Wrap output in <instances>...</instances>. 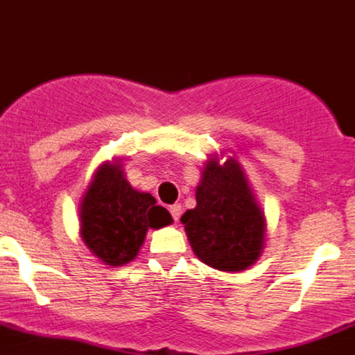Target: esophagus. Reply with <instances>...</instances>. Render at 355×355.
I'll use <instances>...</instances> for the list:
<instances>
[{"mask_svg":"<svg viewBox=\"0 0 355 355\" xmlns=\"http://www.w3.org/2000/svg\"><path fill=\"white\" fill-rule=\"evenodd\" d=\"M168 211H171V214H172V218H174V221H180V218H181V204L171 205V209H168Z\"/></svg>","mask_w":355,"mask_h":355,"instance_id":"obj_1","label":"esophagus"}]
</instances>
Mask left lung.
<instances>
[{
    "label": "left lung",
    "instance_id": "1",
    "mask_svg": "<svg viewBox=\"0 0 355 355\" xmlns=\"http://www.w3.org/2000/svg\"><path fill=\"white\" fill-rule=\"evenodd\" d=\"M195 256L221 272H242L261 256L266 223L235 158L205 162L197 207L181 216Z\"/></svg>",
    "mask_w": 355,
    "mask_h": 355
}]
</instances>
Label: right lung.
<instances>
[{
    "mask_svg": "<svg viewBox=\"0 0 355 355\" xmlns=\"http://www.w3.org/2000/svg\"><path fill=\"white\" fill-rule=\"evenodd\" d=\"M121 167L120 162L101 165L80 204L82 241L110 266L132 261L150 228L158 230L172 223L155 197L130 187Z\"/></svg>",
    "mask_w": 355,
    "mask_h": 355,
    "instance_id": "add662e5",
    "label": "right lung"
}]
</instances>
